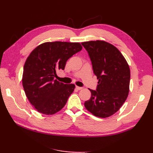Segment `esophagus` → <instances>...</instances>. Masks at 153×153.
Returning <instances> with one entry per match:
<instances>
[{"instance_id":"34e87169","label":"esophagus","mask_w":153,"mask_h":153,"mask_svg":"<svg viewBox=\"0 0 153 153\" xmlns=\"http://www.w3.org/2000/svg\"><path fill=\"white\" fill-rule=\"evenodd\" d=\"M76 89H77V90H81V89H83V87H81L76 86Z\"/></svg>"}]
</instances>
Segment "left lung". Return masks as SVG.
Returning a JSON list of instances; mask_svg holds the SVG:
<instances>
[{
    "instance_id": "8db88e82",
    "label": "left lung",
    "mask_w": 153,
    "mask_h": 153,
    "mask_svg": "<svg viewBox=\"0 0 153 153\" xmlns=\"http://www.w3.org/2000/svg\"><path fill=\"white\" fill-rule=\"evenodd\" d=\"M99 79L97 90L89 89L91 97L84 103L94 116L108 118L115 114L128 96L130 70L125 58L113 45L104 41L82 43Z\"/></svg>"
}]
</instances>
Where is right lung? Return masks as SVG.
I'll return each mask as SVG.
<instances>
[{
  "instance_id": "1",
  "label": "right lung",
  "mask_w": 153,
  "mask_h": 153,
  "mask_svg": "<svg viewBox=\"0 0 153 153\" xmlns=\"http://www.w3.org/2000/svg\"><path fill=\"white\" fill-rule=\"evenodd\" d=\"M82 49L79 43L46 42L32 51L25 61L22 76L24 91L39 112L53 115L63 108L75 89L74 84L54 79L67 60Z\"/></svg>"
}]
</instances>
